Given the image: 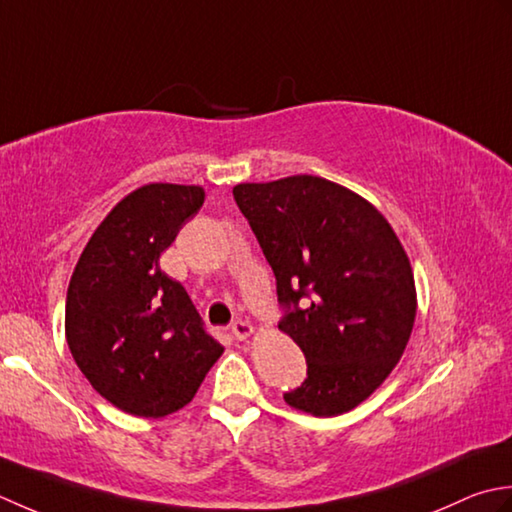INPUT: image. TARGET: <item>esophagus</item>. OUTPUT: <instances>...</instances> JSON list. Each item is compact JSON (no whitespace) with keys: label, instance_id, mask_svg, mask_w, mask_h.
<instances>
[{"label":"esophagus","instance_id":"1","mask_svg":"<svg viewBox=\"0 0 512 512\" xmlns=\"http://www.w3.org/2000/svg\"><path fill=\"white\" fill-rule=\"evenodd\" d=\"M249 333H252V325L247 320H234L232 322V336L236 340H245Z\"/></svg>","mask_w":512,"mask_h":512}]
</instances>
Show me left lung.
<instances>
[{
    "label": "left lung",
    "mask_w": 512,
    "mask_h": 512,
    "mask_svg": "<svg viewBox=\"0 0 512 512\" xmlns=\"http://www.w3.org/2000/svg\"><path fill=\"white\" fill-rule=\"evenodd\" d=\"M234 201L276 276L278 327L307 360L285 402L316 417L351 411L393 371L413 329L398 236L362 196L320 176L241 183Z\"/></svg>",
    "instance_id": "1"
}]
</instances>
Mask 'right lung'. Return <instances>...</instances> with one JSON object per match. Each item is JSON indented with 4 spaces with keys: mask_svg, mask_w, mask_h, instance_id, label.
<instances>
[{
    "mask_svg": "<svg viewBox=\"0 0 512 512\" xmlns=\"http://www.w3.org/2000/svg\"><path fill=\"white\" fill-rule=\"evenodd\" d=\"M205 201L203 187L150 183L114 205L72 271L66 340L117 409L163 417L192 402L223 347L159 256Z\"/></svg>",
    "mask_w": 512,
    "mask_h": 512,
    "instance_id": "right-lung-1",
    "label": "right lung"
}]
</instances>
